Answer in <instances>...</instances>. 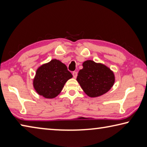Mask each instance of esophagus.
I'll use <instances>...</instances> for the list:
<instances>
[{"label": "esophagus", "mask_w": 147, "mask_h": 147, "mask_svg": "<svg viewBox=\"0 0 147 147\" xmlns=\"http://www.w3.org/2000/svg\"><path fill=\"white\" fill-rule=\"evenodd\" d=\"M73 75L74 78H76L77 76V72L76 71H73Z\"/></svg>", "instance_id": "34e87169"}]
</instances>
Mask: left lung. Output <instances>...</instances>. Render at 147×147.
<instances>
[{
    "instance_id": "obj_1",
    "label": "left lung",
    "mask_w": 147,
    "mask_h": 147,
    "mask_svg": "<svg viewBox=\"0 0 147 147\" xmlns=\"http://www.w3.org/2000/svg\"><path fill=\"white\" fill-rule=\"evenodd\" d=\"M76 80L86 94L90 97H96L111 89L115 77L104 65L88 60L83 63V69L79 71Z\"/></svg>"
}]
</instances>
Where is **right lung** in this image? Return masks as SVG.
Listing matches in <instances>:
<instances>
[{"label":"right lung","instance_id":"right-lung-1","mask_svg":"<svg viewBox=\"0 0 147 147\" xmlns=\"http://www.w3.org/2000/svg\"><path fill=\"white\" fill-rule=\"evenodd\" d=\"M72 77L65 65L58 59H53L37 70L34 87L39 95L53 98L59 94L66 82Z\"/></svg>","mask_w":147,"mask_h":147}]
</instances>
